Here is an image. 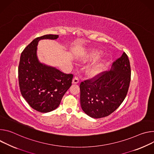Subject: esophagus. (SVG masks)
<instances>
[{
	"label": "esophagus",
	"mask_w": 154,
	"mask_h": 154,
	"mask_svg": "<svg viewBox=\"0 0 154 154\" xmlns=\"http://www.w3.org/2000/svg\"><path fill=\"white\" fill-rule=\"evenodd\" d=\"M72 82H73V84H78L79 82V78L78 76H75L73 79Z\"/></svg>",
	"instance_id": "34e87169"
}]
</instances>
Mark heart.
I'll return each instance as SVG.
<instances>
[{
  "label": "heart",
  "instance_id": "obj_1",
  "mask_svg": "<svg viewBox=\"0 0 154 154\" xmlns=\"http://www.w3.org/2000/svg\"><path fill=\"white\" fill-rule=\"evenodd\" d=\"M99 53L98 52H94L92 54V57L93 58H95L97 57L98 56ZM103 68V65L100 62H98L96 63L95 64H94L93 65H92L88 70V73L91 75V76H95L96 75H97L98 73H99L102 69Z\"/></svg>",
  "mask_w": 154,
  "mask_h": 154
}]
</instances>
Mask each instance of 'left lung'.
<instances>
[{
    "label": "left lung",
    "instance_id": "1",
    "mask_svg": "<svg viewBox=\"0 0 154 154\" xmlns=\"http://www.w3.org/2000/svg\"><path fill=\"white\" fill-rule=\"evenodd\" d=\"M112 70L102 72L80 84L81 106L91 117H105L117 109L128 93L131 68L127 54L113 63Z\"/></svg>",
    "mask_w": 154,
    "mask_h": 154
}]
</instances>
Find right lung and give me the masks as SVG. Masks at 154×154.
I'll list each match as a JSON object with an SVG mask.
<instances>
[{"instance_id": "add662e5", "label": "right lung", "mask_w": 154, "mask_h": 154, "mask_svg": "<svg viewBox=\"0 0 154 154\" xmlns=\"http://www.w3.org/2000/svg\"><path fill=\"white\" fill-rule=\"evenodd\" d=\"M57 35H45L34 39L23 50L18 66L22 96L34 109L48 112L56 109L62 97L72 86L73 74H66L38 60L37 46L42 39L54 40Z\"/></svg>"}]
</instances>
